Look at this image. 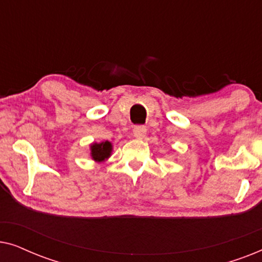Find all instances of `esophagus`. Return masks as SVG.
<instances>
[{"instance_id": "obj_1", "label": "esophagus", "mask_w": 262, "mask_h": 262, "mask_svg": "<svg viewBox=\"0 0 262 262\" xmlns=\"http://www.w3.org/2000/svg\"><path fill=\"white\" fill-rule=\"evenodd\" d=\"M146 134V127L145 126H142V125H139V126H135L134 127V136L136 138H143Z\"/></svg>"}]
</instances>
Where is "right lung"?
Instances as JSON below:
<instances>
[{
    "mask_svg": "<svg viewBox=\"0 0 262 262\" xmlns=\"http://www.w3.org/2000/svg\"><path fill=\"white\" fill-rule=\"evenodd\" d=\"M112 143L106 141L101 143H93L91 145V156L95 162H103L111 156Z\"/></svg>",
    "mask_w": 262,
    "mask_h": 262,
    "instance_id": "obj_1",
    "label": "right lung"
}]
</instances>
